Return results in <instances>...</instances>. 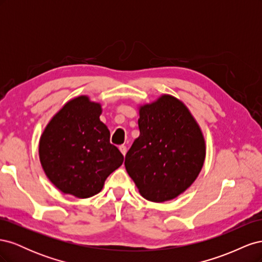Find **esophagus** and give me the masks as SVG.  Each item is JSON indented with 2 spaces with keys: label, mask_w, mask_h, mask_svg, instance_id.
Segmentation results:
<instances>
[{
  "label": "esophagus",
  "mask_w": 262,
  "mask_h": 262,
  "mask_svg": "<svg viewBox=\"0 0 262 262\" xmlns=\"http://www.w3.org/2000/svg\"><path fill=\"white\" fill-rule=\"evenodd\" d=\"M119 149H120V152L123 154V156H125L126 150H128V149H126V146L125 145H120V146H119Z\"/></svg>",
  "instance_id": "obj_1"
}]
</instances>
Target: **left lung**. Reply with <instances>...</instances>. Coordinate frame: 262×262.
Masks as SVG:
<instances>
[{
    "label": "left lung",
    "instance_id": "obj_1",
    "mask_svg": "<svg viewBox=\"0 0 262 262\" xmlns=\"http://www.w3.org/2000/svg\"><path fill=\"white\" fill-rule=\"evenodd\" d=\"M139 114L140 137L125 155V169L146 200L175 199L201 171L202 131L184 102L170 95L141 106Z\"/></svg>",
    "mask_w": 262,
    "mask_h": 262
}]
</instances>
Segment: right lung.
Returning <instances> with one entry per match:
<instances>
[{"instance_id": "add662e5", "label": "right lung", "mask_w": 262, "mask_h": 262, "mask_svg": "<svg viewBox=\"0 0 262 262\" xmlns=\"http://www.w3.org/2000/svg\"><path fill=\"white\" fill-rule=\"evenodd\" d=\"M100 115V104L78 96L46 126L39 158L47 177L63 193L81 199L97 194L123 163L120 150L110 143V132Z\"/></svg>"}]
</instances>
